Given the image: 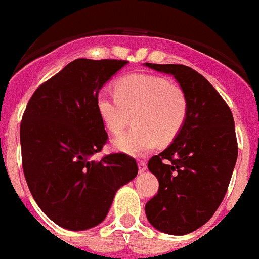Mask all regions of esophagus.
Returning a JSON list of instances; mask_svg holds the SVG:
<instances>
[{
  "instance_id": "esophagus-1",
  "label": "esophagus",
  "mask_w": 259,
  "mask_h": 259,
  "mask_svg": "<svg viewBox=\"0 0 259 259\" xmlns=\"http://www.w3.org/2000/svg\"><path fill=\"white\" fill-rule=\"evenodd\" d=\"M138 165H139L140 172H144L147 169V162H144V160H139V162H138Z\"/></svg>"
}]
</instances>
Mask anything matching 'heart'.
<instances>
[{"instance_id": "b5f03b06", "label": "heart", "mask_w": 259, "mask_h": 259, "mask_svg": "<svg viewBox=\"0 0 259 259\" xmlns=\"http://www.w3.org/2000/svg\"><path fill=\"white\" fill-rule=\"evenodd\" d=\"M115 95L100 92L96 111L104 128L119 134L132 115L134 127L113 139L116 150L134 156L167 146L181 134L188 116V99L183 88L164 77L132 73L115 82Z\"/></svg>"}]
</instances>
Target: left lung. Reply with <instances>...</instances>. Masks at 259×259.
I'll return each mask as SVG.
<instances>
[{
  "label": "left lung",
  "mask_w": 259,
  "mask_h": 259,
  "mask_svg": "<svg viewBox=\"0 0 259 259\" xmlns=\"http://www.w3.org/2000/svg\"><path fill=\"white\" fill-rule=\"evenodd\" d=\"M144 65L172 74L188 99L182 132L148 160L159 190L146 203L147 219L165 234H188L211 218L226 195L238 156L234 117L218 91L192 68Z\"/></svg>",
  "instance_id": "left-lung-1"
}]
</instances>
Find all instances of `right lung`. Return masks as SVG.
Instances as JSON below:
<instances>
[{
	"mask_svg": "<svg viewBox=\"0 0 259 259\" xmlns=\"http://www.w3.org/2000/svg\"><path fill=\"white\" fill-rule=\"evenodd\" d=\"M127 63L74 60L34 91L22 115V169L30 194L68 230L103 222L117 190L138 175L136 160L123 152L92 159L108 140L96 96Z\"/></svg>",
	"mask_w": 259,
	"mask_h": 259,
	"instance_id": "obj_1",
	"label": "right lung"
}]
</instances>
